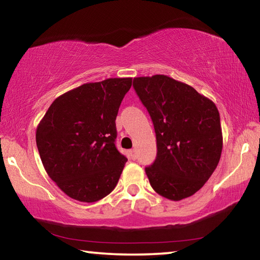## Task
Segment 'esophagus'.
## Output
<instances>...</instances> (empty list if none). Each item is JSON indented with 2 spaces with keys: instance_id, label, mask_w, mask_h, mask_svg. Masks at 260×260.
<instances>
[{
  "instance_id": "34e87169",
  "label": "esophagus",
  "mask_w": 260,
  "mask_h": 260,
  "mask_svg": "<svg viewBox=\"0 0 260 260\" xmlns=\"http://www.w3.org/2000/svg\"><path fill=\"white\" fill-rule=\"evenodd\" d=\"M129 157L132 158V159H135L136 158V151L134 150V149H132V150H129Z\"/></svg>"
}]
</instances>
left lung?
<instances>
[{
  "instance_id": "1",
  "label": "left lung",
  "mask_w": 260,
  "mask_h": 260,
  "mask_svg": "<svg viewBox=\"0 0 260 260\" xmlns=\"http://www.w3.org/2000/svg\"><path fill=\"white\" fill-rule=\"evenodd\" d=\"M133 87L155 127L157 157L146 167L157 193L190 197L214 172L222 151L220 116L212 101L164 74L134 78Z\"/></svg>"
}]
</instances>
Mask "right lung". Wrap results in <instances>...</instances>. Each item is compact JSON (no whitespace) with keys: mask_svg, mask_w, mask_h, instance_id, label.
Segmentation results:
<instances>
[{"mask_svg":"<svg viewBox=\"0 0 260 260\" xmlns=\"http://www.w3.org/2000/svg\"><path fill=\"white\" fill-rule=\"evenodd\" d=\"M132 78L81 85L57 98L37 128L43 167L69 197L93 203L109 195L127 158L117 150L116 118Z\"/></svg>","mask_w":260,"mask_h":260,"instance_id":"right-lung-1","label":"right lung"}]
</instances>
